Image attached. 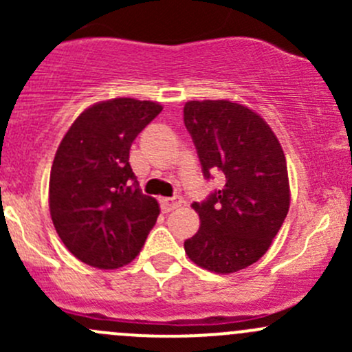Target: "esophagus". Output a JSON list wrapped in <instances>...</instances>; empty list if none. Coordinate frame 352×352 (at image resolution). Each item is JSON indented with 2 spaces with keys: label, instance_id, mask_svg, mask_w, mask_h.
Returning a JSON list of instances; mask_svg holds the SVG:
<instances>
[{
  "label": "esophagus",
  "instance_id": "1",
  "mask_svg": "<svg viewBox=\"0 0 352 352\" xmlns=\"http://www.w3.org/2000/svg\"><path fill=\"white\" fill-rule=\"evenodd\" d=\"M182 202H184V199L180 196L160 199V204H162V209L165 212H170V211H173V209L180 208V206H182Z\"/></svg>",
  "mask_w": 352,
  "mask_h": 352
}]
</instances>
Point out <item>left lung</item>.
<instances>
[{
  "label": "left lung",
  "instance_id": "left-lung-1",
  "mask_svg": "<svg viewBox=\"0 0 352 352\" xmlns=\"http://www.w3.org/2000/svg\"><path fill=\"white\" fill-rule=\"evenodd\" d=\"M184 122L202 175L221 173L225 186L194 202L201 228L186 254L202 269L230 274L257 262L289 209L286 158L264 119L230 100L187 102Z\"/></svg>",
  "mask_w": 352,
  "mask_h": 352
}]
</instances>
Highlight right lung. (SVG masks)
Instances as JSON below:
<instances>
[{"mask_svg":"<svg viewBox=\"0 0 352 352\" xmlns=\"http://www.w3.org/2000/svg\"><path fill=\"white\" fill-rule=\"evenodd\" d=\"M162 105L112 98L78 116L63 138L49 180V208L59 239L85 264L117 269L129 264L160 214L129 165L138 134Z\"/></svg>","mask_w":352,"mask_h":352,"instance_id":"obj_1","label":"right lung"}]
</instances>
